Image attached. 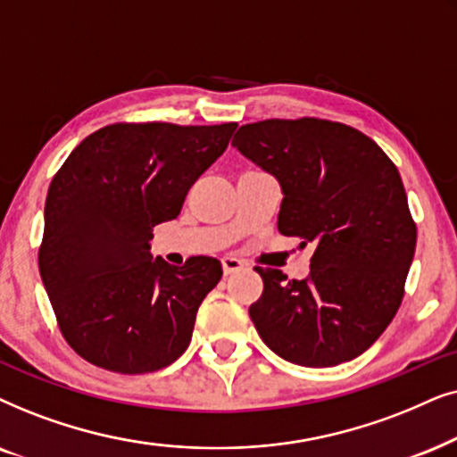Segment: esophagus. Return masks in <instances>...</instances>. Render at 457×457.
<instances>
[{
  "mask_svg": "<svg viewBox=\"0 0 457 457\" xmlns=\"http://www.w3.org/2000/svg\"><path fill=\"white\" fill-rule=\"evenodd\" d=\"M221 265H223V273L225 276H232V273H236V271H240L242 267V261L240 259H236V257H223L221 259Z\"/></svg>",
  "mask_w": 457,
  "mask_h": 457,
  "instance_id": "obj_1",
  "label": "esophagus"
}]
</instances>
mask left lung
I'll return each instance as SVG.
<instances>
[{"label":"left lung","instance_id":"left-lung-1","mask_svg":"<svg viewBox=\"0 0 457 457\" xmlns=\"http://www.w3.org/2000/svg\"><path fill=\"white\" fill-rule=\"evenodd\" d=\"M232 145L282 187L279 234L313 246L303 279L254 267L263 295L248 313L259 337L296 366L355 360L393 321L416 251L397 167L374 139L324 119L242 125Z\"/></svg>","mask_w":457,"mask_h":457}]
</instances>
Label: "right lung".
<instances>
[{"label": "right lung", "instance_id": "obj_1", "mask_svg": "<svg viewBox=\"0 0 457 457\" xmlns=\"http://www.w3.org/2000/svg\"><path fill=\"white\" fill-rule=\"evenodd\" d=\"M236 123L108 125L71 152L46 198L39 273L66 343L119 374L167 368L223 276L212 257L152 259V229L228 148Z\"/></svg>", "mask_w": 457, "mask_h": 457}]
</instances>
